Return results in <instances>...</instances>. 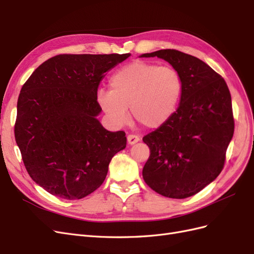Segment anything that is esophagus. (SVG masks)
<instances>
[{
	"label": "esophagus",
	"mask_w": 254,
	"mask_h": 254,
	"mask_svg": "<svg viewBox=\"0 0 254 254\" xmlns=\"http://www.w3.org/2000/svg\"><path fill=\"white\" fill-rule=\"evenodd\" d=\"M140 141V137L137 135H134V134H129L127 136V142L129 145H133L135 143H137Z\"/></svg>",
	"instance_id": "1"
}]
</instances>
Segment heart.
Wrapping results in <instances>:
<instances>
[{"mask_svg":"<svg viewBox=\"0 0 254 254\" xmlns=\"http://www.w3.org/2000/svg\"><path fill=\"white\" fill-rule=\"evenodd\" d=\"M110 90L98 89L96 102L117 126L132 118L145 128L156 129L175 113L182 93V80L172 66L136 60L115 71L109 79Z\"/></svg>","mask_w":254,"mask_h":254,"instance_id":"1","label":"heart"}]
</instances>
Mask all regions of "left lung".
Wrapping results in <instances>:
<instances>
[{"label":"left lung","mask_w":254,"mask_h":254,"mask_svg":"<svg viewBox=\"0 0 254 254\" xmlns=\"http://www.w3.org/2000/svg\"><path fill=\"white\" fill-rule=\"evenodd\" d=\"M140 57L165 60L182 80L178 109L143 137L150 149L144 181L162 196L190 197L216 179L224 167L234 133L230 91L220 75L189 54L160 50Z\"/></svg>","instance_id":"1"}]
</instances>
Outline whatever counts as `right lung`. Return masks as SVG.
<instances>
[{"instance_id": "add662e5", "label": "right lung", "mask_w": 254, "mask_h": 254, "mask_svg": "<svg viewBox=\"0 0 254 254\" xmlns=\"http://www.w3.org/2000/svg\"><path fill=\"white\" fill-rule=\"evenodd\" d=\"M130 54L58 55L22 87L14 136L26 171L50 194L81 199L102 186L124 131H108L97 117L99 82Z\"/></svg>"}]
</instances>
